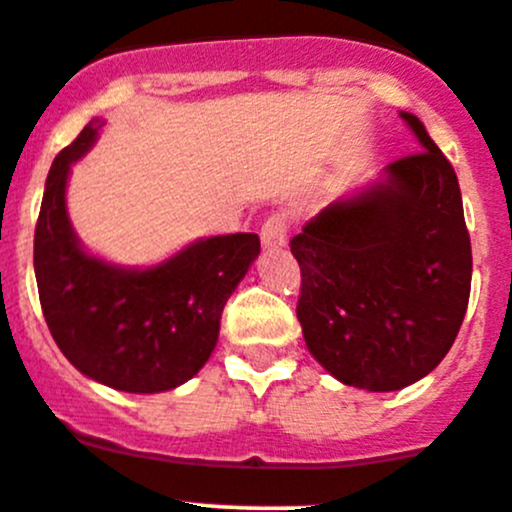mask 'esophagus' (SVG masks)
Wrapping results in <instances>:
<instances>
[{"label":"esophagus","instance_id":"1","mask_svg":"<svg viewBox=\"0 0 512 512\" xmlns=\"http://www.w3.org/2000/svg\"><path fill=\"white\" fill-rule=\"evenodd\" d=\"M261 244L263 249H281L286 244V221L281 216H271L261 226Z\"/></svg>","mask_w":512,"mask_h":512}]
</instances>
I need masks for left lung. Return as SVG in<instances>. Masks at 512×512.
Instances as JSON below:
<instances>
[{
  "label": "left lung",
  "instance_id": "1",
  "mask_svg": "<svg viewBox=\"0 0 512 512\" xmlns=\"http://www.w3.org/2000/svg\"><path fill=\"white\" fill-rule=\"evenodd\" d=\"M421 151L328 204L293 236L306 348L343 386L401 391L445 358L470 296L458 176L411 111Z\"/></svg>",
  "mask_w": 512,
  "mask_h": 512
}]
</instances>
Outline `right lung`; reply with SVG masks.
I'll list each match as a JSON object with an SVG mask.
<instances>
[{
  "label": "right lung",
  "instance_id": "obj_1",
  "mask_svg": "<svg viewBox=\"0 0 512 512\" xmlns=\"http://www.w3.org/2000/svg\"><path fill=\"white\" fill-rule=\"evenodd\" d=\"M94 116L49 169L34 231V273L44 318L67 361L124 393H164L191 381L219 341V321L251 263L256 234L204 236L151 266L91 254L67 209L72 166L99 139Z\"/></svg>",
  "mask_w": 512,
  "mask_h": 512
}]
</instances>
